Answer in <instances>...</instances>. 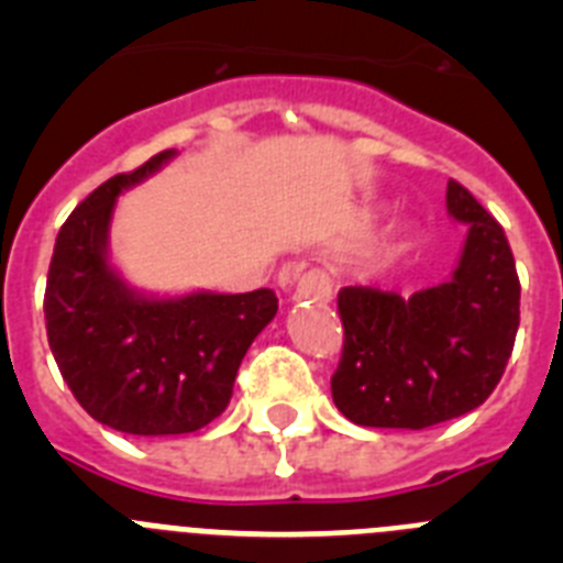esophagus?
Here are the masks:
<instances>
[{
    "mask_svg": "<svg viewBox=\"0 0 563 563\" xmlns=\"http://www.w3.org/2000/svg\"><path fill=\"white\" fill-rule=\"evenodd\" d=\"M332 278L324 271H307L292 287V301H330Z\"/></svg>",
    "mask_w": 563,
    "mask_h": 563,
    "instance_id": "34e87169",
    "label": "esophagus"
}]
</instances>
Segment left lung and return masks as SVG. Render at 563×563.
Masks as SVG:
<instances>
[{"label":"left lung","instance_id":"1","mask_svg":"<svg viewBox=\"0 0 563 563\" xmlns=\"http://www.w3.org/2000/svg\"><path fill=\"white\" fill-rule=\"evenodd\" d=\"M445 208L467 236L449 282L402 298L343 287V352L332 400L355 426L420 431L474 411L501 380L519 330L521 285L499 222L449 180Z\"/></svg>","mask_w":563,"mask_h":563}]
</instances>
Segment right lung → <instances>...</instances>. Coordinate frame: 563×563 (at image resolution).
I'll list each match as a JSON object with an SVG mask.
<instances>
[{"mask_svg":"<svg viewBox=\"0 0 563 563\" xmlns=\"http://www.w3.org/2000/svg\"><path fill=\"white\" fill-rule=\"evenodd\" d=\"M174 154L166 148L134 172L114 174L69 213L44 290L47 341L69 391L92 420L123 434H191L220 417L239 363L278 310L267 287L148 296L114 271V202Z\"/></svg>","mask_w":563,"mask_h":563,"instance_id":"right-lung-1","label":"right lung"}]
</instances>
